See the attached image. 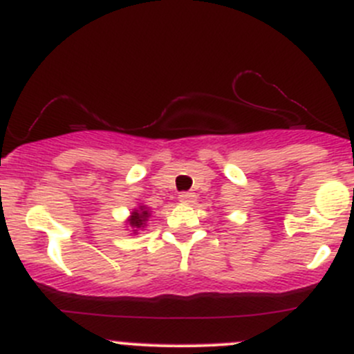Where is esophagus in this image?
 <instances>
[{"instance_id":"1","label":"esophagus","mask_w":354,"mask_h":354,"mask_svg":"<svg viewBox=\"0 0 354 354\" xmlns=\"http://www.w3.org/2000/svg\"><path fill=\"white\" fill-rule=\"evenodd\" d=\"M180 202L181 203H194L195 200H197V195L192 194V192H183V194H180Z\"/></svg>"}]
</instances>
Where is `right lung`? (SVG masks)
<instances>
[{
	"label": "right lung",
	"mask_w": 354,
	"mask_h": 354,
	"mask_svg": "<svg viewBox=\"0 0 354 354\" xmlns=\"http://www.w3.org/2000/svg\"><path fill=\"white\" fill-rule=\"evenodd\" d=\"M149 216H151V212H149V209L145 205H140L138 209H133V212H131L130 219H128V224H130V227L133 231H138L140 227L145 226V223L149 221Z\"/></svg>",
	"instance_id": "obj_1"
}]
</instances>
